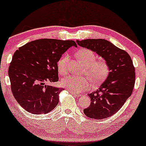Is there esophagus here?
I'll return each instance as SVG.
<instances>
[{"label": "esophagus", "instance_id": "34e87169", "mask_svg": "<svg viewBox=\"0 0 146 146\" xmlns=\"http://www.w3.org/2000/svg\"><path fill=\"white\" fill-rule=\"evenodd\" d=\"M69 92L72 94H73L74 96H75L79 97V96H82V94H77V93L74 92H72V91H69Z\"/></svg>", "mask_w": 146, "mask_h": 146}]
</instances>
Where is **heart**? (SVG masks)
Wrapping results in <instances>:
<instances>
[{"instance_id":"obj_1","label":"heart","mask_w":146,"mask_h":146,"mask_svg":"<svg viewBox=\"0 0 146 146\" xmlns=\"http://www.w3.org/2000/svg\"><path fill=\"white\" fill-rule=\"evenodd\" d=\"M76 56L84 65L86 66L84 74L90 78L94 84L104 80L109 73V65L105 60H96V56L89 49L80 50ZM69 56L62 55L58 62L57 67L59 74H65L67 72ZM62 85L69 90L74 92H82L91 86V80L88 77L68 76L61 81Z\"/></svg>"}]
</instances>
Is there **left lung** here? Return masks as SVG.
<instances>
[{
  "instance_id": "8db88e82",
  "label": "left lung",
  "mask_w": 146,
  "mask_h": 146,
  "mask_svg": "<svg viewBox=\"0 0 146 146\" xmlns=\"http://www.w3.org/2000/svg\"><path fill=\"white\" fill-rule=\"evenodd\" d=\"M102 57L109 65V74L97 90L88 96L91 103L84 110L90 118L104 119L114 114L132 93L135 84V68L128 53L104 39L76 40Z\"/></svg>"
}]
</instances>
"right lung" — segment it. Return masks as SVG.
I'll return each mask as SVG.
<instances>
[{"mask_svg":"<svg viewBox=\"0 0 146 146\" xmlns=\"http://www.w3.org/2000/svg\"><path fill=\"white\" fill-rule=\"evenodd\" d=\"M73 40L39 39L20 47L9 68L11 90L18 103L29 113H47L56 106L63 90L47 82L58 81L57 63Z\"/></svg>","mask_w":146,"mask_h":146,"instance_id":"add662e5","label":"right lung"}]
</instances>
